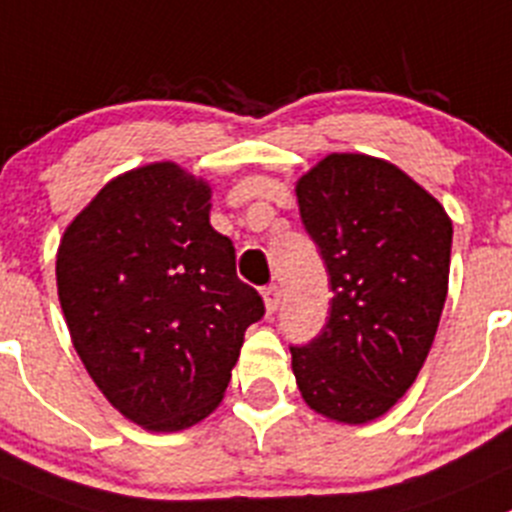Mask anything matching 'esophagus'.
<instances>
[{"label":"esophagus","instance_id":"1","mask_svg":"<svg viewBox=\"0 0 512 512\" xmlns=\"http://www.w3.org/2000/svg\"><path fill=\"white\" fill-rule=\"evenodd\" d=\"M279 301H281L279 286H276V284L266 286V289H264V306H266V311H269V314H274V311L279 309Z\"/></svg>","mask_w":512,"mask_h":512}]
</instances>
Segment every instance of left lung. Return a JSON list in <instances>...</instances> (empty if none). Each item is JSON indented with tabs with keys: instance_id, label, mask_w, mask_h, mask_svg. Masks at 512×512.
<instances>
[{
	"instance_id": "obj_1",
	"label": "left lung",
	"mask_w": 512,
	"mask_h": 512,
	"mask_svg": "<svg viewBox=\"0 0 512 512\" xmlns=\"http://www.w3.org/2000/svg\"><path fill=\"white\" fill-rule=\"evenodd\" d=\"M296 201L334 291L324 332L291 347L296 387L316 415L367 425L397 405L430 354L452 221L405 170L364 153L321 158L296 180Z\"/></svg>"
}]
</instances>
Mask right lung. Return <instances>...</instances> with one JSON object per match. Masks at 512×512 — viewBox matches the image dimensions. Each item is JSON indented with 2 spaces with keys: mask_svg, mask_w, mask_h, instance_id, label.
Returning <instances> with one entry per match:
<instances>
[{
  "mask_svg": "<svg viewBox=\"0 0 512 512\" xmlns=\"http://www.w3.org/2000/svg\"><path fill=\"white\" fill-rule=\"evenodd\" d=\"M211 193L178 163L140 165L105 183L57 248L72 347L107 402L148 432L206 420L264 316L211 226Z\"/></svg>",
  "mask_w": 512,
  "mask_h": 512,
  "instance_id": "1",
  "label": "right lung"
}]
</instances>
